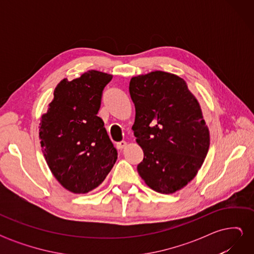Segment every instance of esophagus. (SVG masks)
<instances>
[{
	"label": "esophagus",
	"instance_id": "obj_1",
	"mask_svg": "<svg viewBox=\"0 0 254 254\" xmlns=\"http://www.w3.org/2000/svg\"><path fill=\"white\" fill-rule=\"evenodd\" d=\"M126 146H127V142H125V141H122V142L117 143V147H118V149H120V150L124 149V148L126 147Z\"/></svg>",
	"mask_w": 254,
	"mask_h": 254
}]
</instances>
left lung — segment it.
<instances>
[{"mask_svg": "<svg viewBox=\"0 0 254 254\" xmlns=\"http://www.w3.org/2000/svg\"><path fill=\"white\" fill-rule=\"evenodd\" d=\"M135 107L132 130L144 151L137 173L161 194L193 180L210 147V131L197 98L179 76L163 71L130 79Z\"/></svg>", "mask_w": 254, "mask_h": 254, "instance_id": "8db88e82", "label": "left lung"}]
</instances>
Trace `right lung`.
Returning a JSON list of instances; mask_svg holds the SVG:
<instances>
[{
    "label": "right lung",
    "instance_id": "add662e5",
    "mask_svg": "<svg viewBox=\"0 0 254 254\" xmlns=\"http://www.w3.org/2000/svg\"><path fill=\"white\" fill-rule=\"evenodd\" d=\"M111 74L90 70L80 77L61 80L47 113L41 115L39 139L50 170L65 190L86 194L96 189L118 159L97 117Z\"/></svg>",
    "mask_w": 254,
    "mask_h": 254
}]
</instances>
